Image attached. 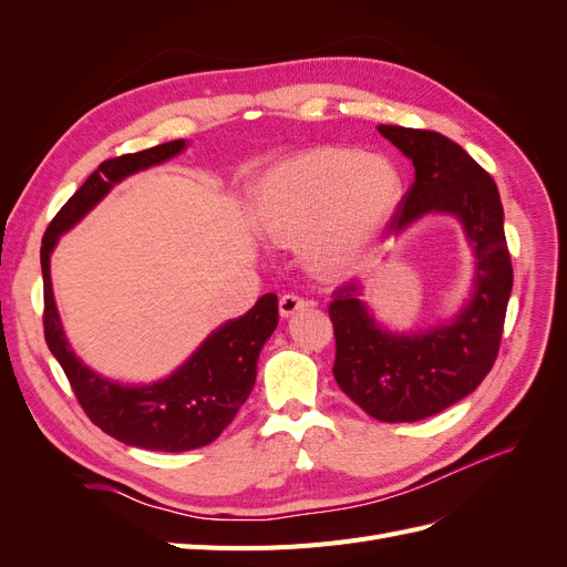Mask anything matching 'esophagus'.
Listing matches in <instances>:
<instances>
[{
	"instance_id": "1",
	"label": "esophagus",
	"mask_w": 567,
	"mask_h": 567,
	"mask_svg": "<svg viewBox=\"0 0 567 567\" xmlns=\"http://www.w3.org/2000/svg\"><path fill=\"white\" fill-rule=\"evenodd\" d=\"M305 305H307L305 298H300L296 293H284L281 300H279V312H281V317H290V315H296L298 310H302Z\"/></svg>"
}]
</instances>
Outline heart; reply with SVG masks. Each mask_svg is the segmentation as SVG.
<instances>
[{
  "label": "heart",
  "instance_id": "heart-1",
  "mask_svg": "<svg viewBox=\"0 0 567 567\" xmlns=\"http://www.w3.org/2000/svg\"><path fill=\"white\" fill-rule=\"evenodd\" d=\"M400 186L398 167L381 156L338 146L305 151L257 184V229L271 244L302 241L312 271L342 277L385 229Z\"/></svg>",
  "mask_w": 567,
  "mask_h": 567
}]
</instances>
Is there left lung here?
Returning <instances> with one entry per match:
<instances>
[{
	"label": "left lung",
	"instance_id": "8db88e82",
	"mask_svg": "<svg viewBox=\"0 0 567 567\" xmlns=\"http://www.w3.org/2000/svg\"><path fill=\"white\" fill-rule=\"evenodd\" d=\"M379 132L414 163L416 177L398 203L388 231L400 234L427 213L454 215L475 252L468 305L437 329L390 333L359 300L357 279L333 290V375L369 416L385 423L421 421L471 394L499 354L513 267L504 208L489 173L447 136L431 130L381 125Z\"/></svg>",
	"mask_w": 567,
	"mask_h": 567
}]
</instances>
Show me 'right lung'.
Segmentation results:
<instances>
[{
	"label": "right lung",
	"instance_id": "1",
	"mask_svg": "<svg viewBox=\"0 0 567 567\" xmlns=\"http://www.w3.org/2000/svg\"><path fill=\"white\" fill-rule=\"evenodd\" d=\"M184 146L186 142L177 140L101 163L49 221L40 250L44 279L42 321L51 354L59 359L80 406L94 425L130 447L151 452L205 447L234 421L255 385L257 357L279 323L277 296L267 293L244 317L221 323L167 379L151 385H123L84 367L68 346L51 290L49 257L59 236L75 227L120 179L169 161Z\"/></svg>",
	"mask_w": 567,
	"mask_h": 567
}]
</instances>
